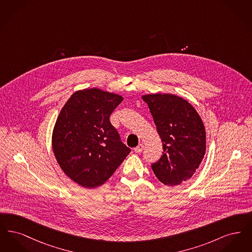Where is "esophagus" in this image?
<instances>
[{"label":"esophagus","instance_id":"obj_1","mask_svg":"<svg viewBox=\"0 0 252 252\" xmlns=\"http://www.w3.org/2000/svg\"><path fill=\"white\" fill-rule=\"evenodd\" d=\"M143 149H144V145L143 144H139L137 147H135L134 148V151L136 152V153H142V151H143Z\"/></svg>","mask_w":252,"mask_h":252}]
</instances>
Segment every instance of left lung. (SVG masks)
Instances as JSON below:
<instances>
[{"instance_id":"obj_1","label":"left lung","mask_w":252,"mask_h":252,"mask_svg":"<svg viewBox=\"0 0 252 252\" xmlns=\"http://www.w3.org/2000/svg\"><path fill=\"white\" fill-rule=\"evenodd\" d=\"M162 142V156L152 164L158 180L167 186L191 179L206 153V130L195 108L171 94H144Z\"/></svg>"}]
</instances>
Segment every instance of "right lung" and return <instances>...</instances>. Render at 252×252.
Masks as SVG:
<instances>
[{
	"label": "right lung",
	"instance_id": "right-lung-1",
	"mask_svg": "<svg viewBox=\"0 0 252 252\" xmlns=\"http://www.w3.org/2000/svg\"><path fill=\"white\" fill-rule=\"evenodd\" d=\"M123 100L98 88L84 89L73 93L60 110L53 152L62 171L84 188L103 185L130 152L109 122Z\"/></svg>",
	"mask_w": 252,
	"mask_h": 252
}]
</instances>
